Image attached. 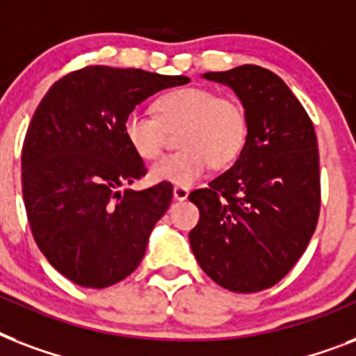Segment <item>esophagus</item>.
I'll list each match as a JSON object with an SVG mask.
<instances>
[{
  "mask_svg": "<svg viewBox=\"0 0 356 356\" xmlns=\"http://www.w3.org/2000/svg\"><path fill=\"white\" fill-rule=\"evenodd\" d=\"M188 188L186 186H173V200L177 201H184L188 197Z\"/></svg>",
  "mask_w": 356,
  "mask_h": 356,
  "instance_id": "34e87169",
  "label": "esophagus"
}]
</instances>
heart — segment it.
Instances as JSON below:
<instances>
[{"label": "heart", "mask_w": 356, "mask_h": 356, "mask_svg": "<svg viewBox=\"0 0 356 356\" xmlns=\"http://www.w3.org/2000/svg\"><path fill=\"white\" fill-rule=\"evenodd\" d=\"M156 118L129 113L122 131L129 147L144 161L161 155L166 131L181 129L183 151L162 156L149 168L153 183L190 186L212 166L223 168L240 155L248 134L243 108L233 99L218 97L212 90L186 86L161 96L155 103Z\"/></svg>", "instance_id": "1"}]
</instances>
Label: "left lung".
Returning <instances> with one entry per match:
<instances>
[{
    "label": "left lung",
    "instance_id": "8db88e82",
    "mask_svg": "<svg viewBox=\"0 0 356 356\" xmlns=\"http://www.w3.org/2000/svg\"><path fill=\"white\" fill-rule=\"evenodd\" d=\"M203 79L229 86L242 103L248 134L227 172L194 190L200 209L190 248L201 270L231 292H260L305 253L320 216V153L314 125L286 83L243 64Z\"/></svg>",
    "mask_w": 356,
    "mask_h": 356
}]
</instances>
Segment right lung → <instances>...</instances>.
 <instances>
[{
  "label": "right lung",
  "instance_id": "obj_1",
  "mask_svg": "<svg viewBox=\"0 0 356 356\" xmlns=\"http://www.w3.org/2000/svg\"><path fill=\"white\" fill-rule=\"evenodd\" d=\"M183 75L88 66L47 90L22 147V194L47 262L85 288H107L138 268L172 184L122 190L145 175L123 136L134 107L186 85Z\"/></svg>",
  "mask_w": 356,
  "mask_h": 356
}]
</instances>
